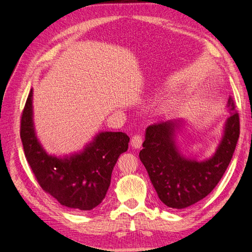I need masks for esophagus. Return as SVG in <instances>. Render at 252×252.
Segmentation results:
<instances>
[{
    "mask_svg": "<svg viewBox=\"0 0 252 252\" xmlns=\"http://www.w3.org/2000/svg\"><path fill=\"white\" fill-rule=\"evenodd\" d=\"M142 143H143V138H142L141 134H134L131 138V141H130L131 146L133 148H136V149L141 148Z\"/></svg>",
    "mask_w": 252,
    "mask_h": 252,
    "instance_id": "obj_1",
    "label": "esophagus"
}]
</instances>
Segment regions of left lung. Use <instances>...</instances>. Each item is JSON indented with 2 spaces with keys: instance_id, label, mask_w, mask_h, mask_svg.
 Here are the masks:
<instances>
[{
  "instance_id": "left-lung-1",
  "label": "left lung",
  "mask_w": 252,
  "mask_h": 252,
  "mask_svg": "<svg viewBox=\"0 0 252 252\" xmlns=\"http://www.w3.org/2000/svg\"><path fill=\"white\" fill-rule=\"evenodd\" d=\"M230 117L216 155L205 162L188 159L179 154L174 132L179 121L150 125L140 151L158 199L174 209L189 207L207 196L224 175L240 136V117L233 98H228Z\"/></svg>"
}]
</instances>
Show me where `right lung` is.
Listing matches in <instances>:
<instances>
[{
    "label": "right lung",
    "instance_id": "1",
    "mask_svg": "<svg viewBox=\"0 0 252 252\" xmlns=\"http://www.w3.org/2000/svg\"><path fill=\"white\" fill-rule=\"evenodd\" d=\"M32 90L21 117L20 135L27 162L45 192L74 210H91L100 204L110 185L121 154L127 151L125 132H101L82 154L64 159L48 156L34 134Z\"/></svg>",
    "mask_w": 252,
    "mask_h": 252
}]
</instances>
